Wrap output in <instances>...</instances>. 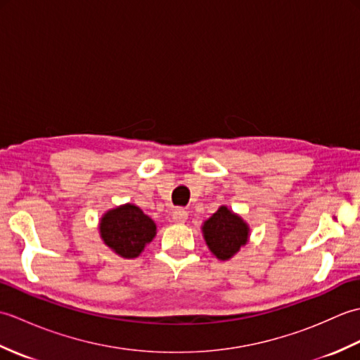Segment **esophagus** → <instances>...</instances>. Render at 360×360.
I'll use <instances>...</instances> for the list:
<instances>
[{
	"mask_svg": "<svg viewBox=\"0 0 360 360\" xmlns=\"http://www.w3.org/2000/svg\"><path fill=\"white\" fill-rule=\"evenodd\" d=\"M187 218H188V213H187L186 209H176L173 212V217H172V219L174 221V223H179V224L186 223Z\"/></svg>",
	"mask_w": 360,
	"mask_h": 360,
	"instance_id": "esophagus-1",
	"label": "esophagus"
}]
</instances>
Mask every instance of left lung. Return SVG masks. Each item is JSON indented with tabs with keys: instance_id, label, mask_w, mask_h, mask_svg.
I'll return each instance as SVG.
<instances>
[{
	"instance_id": "obj_1",
	"label": "left lung",
	"mask_w": 360,
	"mask_h": 360,
	"mask_svg": "<svg viewBox=\"0 0 360 360\" xmlns=\"http://www.w3.org/2000/svg\"><path fill=\"white\" fill-rule=\"evenodd\" d=\"M202 232L212 254L219 259H229L248 243L249 227L223 205L205 221Z\"/></svg>"
}]
</instances>
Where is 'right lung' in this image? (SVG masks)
Segmentation results:
<instances>
[{
  "instance_id": "right-lung-1",
  "label": "right lung",
  "mask_w": 360,
  "mask_h": 360,
  "mask_svg": "<svg viewBox=\"0 0 360 360\" xmlns=\"http://www.w3.org/2000/svg\"><path fill=\"white\" fill-rule=\"evenodd\" d=\"M102 240L124 258H136L155 238L156 224L133 204L106 212L101 221Z\"/></svg>"
}]
</instances>
